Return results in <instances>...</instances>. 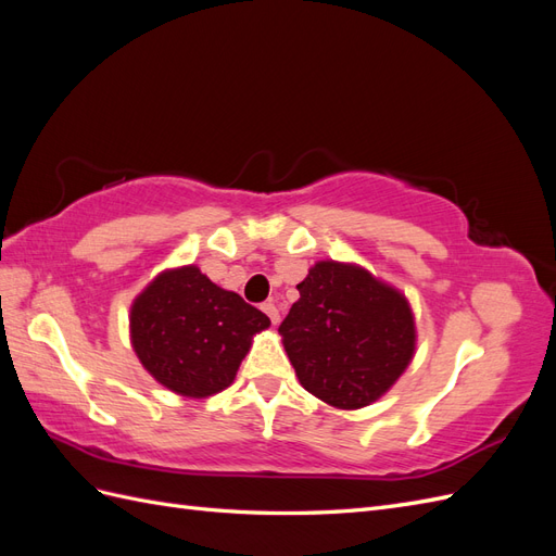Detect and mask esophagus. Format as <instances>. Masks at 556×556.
Returning a JSON list of instances; mask_svg holds the SVG:
<instances>
[{
	"instance_id": "34e87169",
	"label": "esophagus",
	"mask_w": 556,
	"mask_h": 556,
	"mask_svg": "<svg viewBox=\"0 0 556 556\" xmlns=\"http://www.w3.org/2000/svg\"><path fill=\"white\" fill-rule=\"evenodd\" d=\"M262 311L268 315V319H271L274 325H278V319H280V313H278V308H276V304L274 301H266V304H262Z\"/></svg>"
}]
</instances>
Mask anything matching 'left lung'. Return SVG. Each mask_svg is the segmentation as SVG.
I'll use <instances>...</instances> for the list:
<instances>
[{
	"label": "left lung",
	"instance_id": "left-lung-1",
	"mask_svg": "<svg viewBox=\"0 0 556 556\" xmlns=\"http://www.w3.org/2000/svg\"><path fill=\"white\" fill-rule=\"evenodd\" d=\"M278 327L299 382L341 410L378 401L415 355L408 299L362 266L317 262Z\"/></svg>",
	"mask_w": 556,
	"mask_h": 556
}]
</instances>
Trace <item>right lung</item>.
<instances>
[{
    "mask_svg": "<svg viewBox=\"0 0 556 556\" xmlns=\"http://www.w3.org/2000/svg\"><path fill=\"white\" fill-rule=\"evenodd\" d=\"M271 319L237 292L217 288L194 264L162 271L134 299L131 348L166 390L204 399L237 378L252 336Z\"/></svg>",
    "mask_w": 556,
    "mask_h": 556,
    "instance_id": "add662e5",
    "label": "right lung"
}]
</instances>
